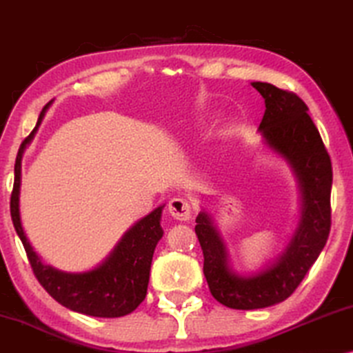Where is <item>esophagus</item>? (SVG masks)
<instances>
[{
    "mask_svg": "<svg viewBox=\"0 0 353 353\" xmlns=\"http://www.w3.org/2000/svg\"><path fill=\"white\" fill-rule=\"evenodd\" d=\"M168 212L178 221H188L191 219V204L185 197H173L168 202Z\"/></svg>",
    "mask_w": 353,
    "mask_h": 353,
    "instance_id": "1",
    "label": "esophagus"
}]
</instances>
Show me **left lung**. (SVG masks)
<instances>
[{"mask_svg": "<svg viewBox=\"0 0 353 353\" xmlns=\"http://www.w3.org/2000/svg\"><path fill=\"white\" fill-rule=\"evenodd\" d=\"M252 86L265 99L259 132L265 144L291 165L301 188L302 212L284 252L252 274H239L230 267L228 250L212 216L205 210L196 216L194 230L212 296L236 310H255L286 301L315 263L331 230V159L307 114V104L272 83L252 81Z\"/></svg>", "mask_w": 353, "mask_h": 353, "instance_id": "1", "label": "left lung"}]
</instances>
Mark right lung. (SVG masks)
Masks as SVG:
<instances>
[{"label":"right lung","mask_w":353,"mask_h":353,"mask_svg":"<svg viewBox=\"0 0 353 353\" xmlns=\"http://www.w3.org/2000/svg\"><path fill=\"white\" fill-rule=\"evenodd\" d=\"M50 104L51 103H48L43 108L37 127L23 139L17 152L11 194L14 228L22 241L37 279L54 301L69 310L83 313V315L98 318L125 316L132 313L146 297L154 249L163 234L161 226L163 205L157 207L151 214L137 221L122 236V239L105 257L104 262L90 272L67 273L43 263L23 233L21 212H19V192H21L22 154L27 144H30L35 137Z\"/></svg>","instance_id":"add662e5"}]
</instances>
